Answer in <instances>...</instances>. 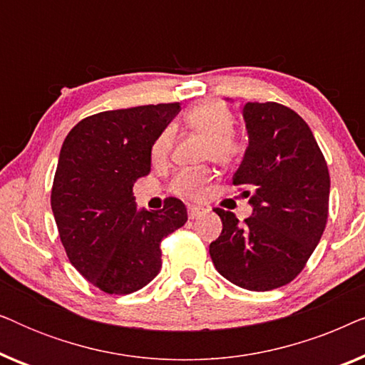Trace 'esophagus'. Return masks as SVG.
Segmentation results:
<instances>
[{
  "label": "esophagus",
  "mask_w": 365,
  "mask_h": 365,
  "mask_svg": "<svg viewBox=\"0 0 365 365\" xmlns=\"http://www.w3.org/2000/svg\"><path fill=\"white\" fill-rule=\"evenodd\" d=\"M202 214H204V209L202 207H199V206H189L187 207L189 219H197V217H201Z\"/></svg>",
  "instance_id": "34e87169"
}]
</instances>
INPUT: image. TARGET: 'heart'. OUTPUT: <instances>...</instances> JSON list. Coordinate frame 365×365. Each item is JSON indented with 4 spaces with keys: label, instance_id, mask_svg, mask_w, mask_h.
Listing matches in <instances>:
<instances>
[{
    "label": "heart",
    "instance_id": "heart-1",
    "mask_svg": "<svg viewBox=\"0 0 365 365\" xmlns=\"http://www.w3.org/2000/svg\"><path fill=\"white\" fill-rule=\"evenodd\" d=\"M184 123L194 131L206 136L204 158L212 159L219 164H231L241 153V143L231 129L234 126V114L227 104L217 99H206L194 104L184 114ZM173 148V131L164 129L154 139L151 146L153 163L161 164L168 159ZM211 179L207 169L179 173L171 182V191L181 197H196L201 187Z\"/></svg>",
    "mask_w": 365,
    "mask_h": 365
}]
</instances>
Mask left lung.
Instances as JSON below:
<instances>
[{
    "mask_svg": "<svg viewBox=\"0 0 365 365\" xmlns=\"http://www.w3.org/2000/svg\"><path fill=\"white\" fill-rule=\"evenodd\" d=\"M249 144L232 182L249 197L244 224L216 207L222 232L209 246L217 272L247 291H272L302 271L329 212L327 164L307 123L282 104L246 103Z\"/></svg>",
    "mask_w": 365,
    "mask_h": 365,
    "instance_id": "left-lung-1",
    "label": "left lung"
}]
</instances>
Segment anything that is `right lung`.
Instances as JSON below:
<instances>
[{
  "mask_svg": "<svg viewBox=\"0 0 365 365\" xmlns=\"http://www.w3.org/2000/svg\"><path fill=\"white\" fill-rule=\"evenodd\" d=\"M181 111L179 103L93 114L64 139L51 209L69 261L108 294H131L158 276L163 237L184 226L186 206L138 209L133 186L151 173V146Z\"/></svg>",
  "mask_w": 365,
  "mask_h": 365,
  "instance_id": "right-lung-1",
  "label": "right lung"
}]
</instances>
